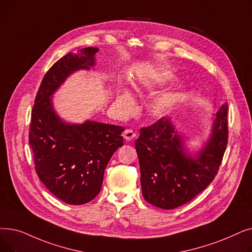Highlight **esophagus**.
<instances>
[{
  "instance_id": "34e87169",
  "label": "esophagus",
  "mask_w": 252,
  "mask_h": 252,
  "mask_svg": "<svg viewBox=\"0 0 252 252\" xmlns=\"http://www.w3.org/2000/svg\"><path fill=\"white\" fill-rule=\"evenodd\" d=\"M123 137L126 140V141H130L136 138V133L134 132L133 129H126L124 134H123Z\"/></svg>"
}]
</instances>
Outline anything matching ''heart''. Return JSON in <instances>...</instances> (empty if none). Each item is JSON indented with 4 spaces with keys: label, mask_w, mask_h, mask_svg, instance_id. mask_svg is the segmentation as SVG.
<instances>
[{
    "label": "heart",
    "mask_w": 252,
    "mask_h": 252,
    "mask_svg": "<svg viewBox=\"0 0 252 252\" xmlns=\"http://www.w3.org/2000/svg\"><path fill=\"white\" fill-rule=\"evenodd\" d=\"M173 80H174V76L171 73L167 71H160L155 79L142 82L141 89L150 92L155 90L156 87L159 85H165ZM177 99H178V94H173V93L163 94L157 96L149 105V111L151 115L155 117H161L163 115H166L167 113L170 112L174 104L176 103ZM116 101L118 105L123 109H125V110H127V109L132 108L134 106V97L132 94L126 89L120 90L117 93Z\"/></svg>",
    "instance_id": "b5f03b06"
}]
</instances>
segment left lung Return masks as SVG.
I'll return each instance as SVG.
<instances>
[{
	"label": "left lung",
	"instance_id": "left-lung-1",
	"mask_svg": "<svg viewBox=\"0 0 252 252\" xmlns=\"http://www.w3.org/2000/svg\"><path fill=\"white\" fill-rule=\"evenodd\" d=\"M227 104L216 112L211 134L192 155L170 117L140 129L136 150L144 199L161 209L191 201L209 185L220 169L227 144Z\"/></svg>",
	"mask_w": 252,
	"mask_h": 252
}]
</instances>
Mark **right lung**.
I'll list each match as a JSON object with an SVG mask.
<instances>
[{
  "label": "right lung",
  "instance_id": "add662e5",
  "mask_svg": "<svg viewBox=\"0 0 252 252\" xmlns=\"http://www.w3.org/2000/svg\"><path fill=\"white\" fill-rule=\"evenodd\" d=\"M97 51L86 47L54 63L40 84L32 110L29 141L36 172L51 193L70 205H83L95 198L107 163L124 145L123 126L93 120L69 124L53 107V94L73 73L91 70Z\"/></svg>",
  "mask_w": 252,
  "mask_h": 252
}]
</instances>
